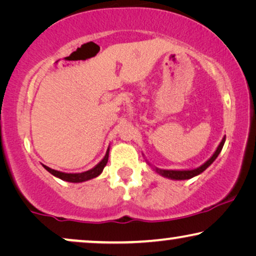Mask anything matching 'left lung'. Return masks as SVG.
I'll list each match as a JSON object with an SVG mask.
<instances>
[{
  "instance_id": "left-lung-1",
  "label": "left lung",
  "mask_w": 256,
  "mask_h": 256,
  "mask_svg": "<svg viewBox=\"0 0 256 256\" xmlns=\"http://www.w3.org/2000/svg\"><path fill=\"white\" fill-rule=\"evenodd\" d=\"M225 141H226V136H224L222 142L219 143V146H216V152H213V155L210 157V158L206 160L205 163H202L200 166L198 168H194V169H183V170H166V169H160V168H156L150 164L148 160H146V163L149 164L150 166L152 168V170L155 171L156 174H158L160 176L162 177H166V178H169V180H190V178H194L196 176H198V174H200L202 172H204V171L208 169V168L211 166V164L214 162L216 157L222 152L224 144H225Z\"/></svg>"
}]
</instances>
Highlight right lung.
I'll return each instance as SVG.
<instances>
[{
    "instance_id": "right-lung-1",
    "label": "right lung",
    "mask_w": 256,
    "mask_h": 256,
    "mask_svg": "<svg viewBox=\"0 0 256 256\" xmlns=\"http://www.w3.org/2000/svg\"><path fill=\"white\" fill-rule=\"evenodd\" d=\"M108 156H110V146H108L106 155L104 156V158L101 160L96 166H93L92 169L84 171V172H76V174L62 172V171L51 169V168L44 166V164H43V166L45 170H48V172H50L51 174H54V177L59 178V180L70 182V183H82V182L93 180V178H96L98 176H100L101 172L104 171V168L106 166V164L108 162Z\"/></svg>"
}]
</instances>
